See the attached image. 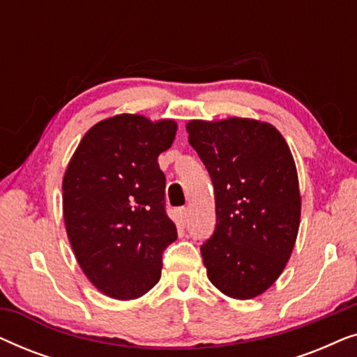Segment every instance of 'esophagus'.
<instances>
[{"label":"esophagus","mask_w":357,"mask_h":357,"mask_svg":"<svg viewBox=\"0 0 357 357\" xmlns=\"http://www.w3.org/2000/svg\"><path fill=\"white\" fill-rule=\"evenodd\" d=\"M177 214H178L180 224H183V226H185V224H187V221H188V209L187 208H180Z\"/></svg>","instance_id":"1"}]
</instances>
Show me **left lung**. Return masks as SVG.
<instances>
[{
	"mask_svg": "<svg viewBox=\"0 0 357 357\" xmlns=\"http://www.w3.org/2000/svg\"><path fill=\"white\" fill-rule=\"evenodd\" d=\"M188 143L214 187L216 229L202 245L209 281L247 301L281 276L296 245L301 192L286 139L266 121L190 120Z\"/></svg>",
	"mask_w": 357,
	"mask_h": 357,
	"instance_id": "8db88e82",
	"label": "left lung"
}]
</instances>
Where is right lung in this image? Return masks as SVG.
Returning <instances> with one entry per match:
<instances>
[{
	"instance_id": "1",
	"label": "right lung",
	"mask_w": 357,
	"mask_h": 357,
	"mask_svg": "<svg viewBox=\"0 0 357 357\" xmlns=\"http://www.w3.org/2000/svg\"><path fill=\"white\" fill-rule=\"evenodd\" d=\"M174 120L120 114L82 136L63 177V218L81 270L102 294L144 296L160 280L164 248L177 238L165 214L160 153Z\"/></svg>"
}]
</instances>
